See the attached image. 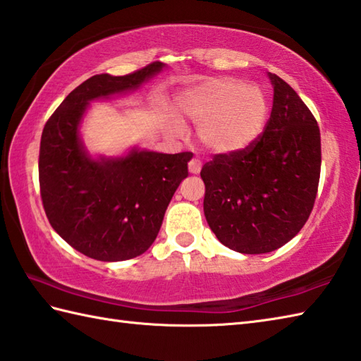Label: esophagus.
<instances>
[{"instance_id":"34e87169","label":"esophagus","mask_w":361,"mask_h":361,"mask_svg":"<svg viewBox=\"0 0 361 361\" xmlns=\"http://www.w3.org/2000/svg\"><path fill=\"white\" fill-rule=\"evenodd\" d=\"M188 170L191 174H200L202 170V161L200 159H191L188 161Z\"/></svg>"}]
</instances>
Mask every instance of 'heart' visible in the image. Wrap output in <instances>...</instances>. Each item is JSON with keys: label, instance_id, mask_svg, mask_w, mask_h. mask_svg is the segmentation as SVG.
I'll return each mask as SVG.
<instances>
[{"label": "heart", "instance_id": "heart-1", "mask_svg": "<svg viewBox=\"0 0 361 361\" xmlns=\"http://www.w3.org/2000/svg\"><path fill=\"white\" fill-rule=\"evenodd\" d=\"M179 112L197 124V137L209 151L233 154L262 135L269 106L259 87L235 78H212L183 94ZM174 129H179L178 121Z\"/></svg>", "mask_w": 361, "mask_h": 361}]
</instances>
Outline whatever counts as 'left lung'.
Returning <instances> with one entry per match:
<instances>
[{"label": "left lung", "mask_w": 361, "mask_h": 361, "mask_svg": "<svg viewBox=\"0 0 361 361\" xmlns=\"http://www.w3.org/2000/svg\"><path fill=\"white\" fill-rule=\"evenodd\" d=\"M273 110L263 134L246 149L215 154L201 170L204 215L232 251H276L302 229L321 173V135L299 94L269 73Z\"/></svg>", "instance_id": "8db88e82"}]
</instances>
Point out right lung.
Masks as SVG:
<instances>
[{
  "label": "right lung",
  "mask_w": 361,
  "mask_h": 361,
  "mask_svg": "<svg viewBox=\"0 0 361 361\" xmlns=\"http://www.w3.org/2000/svg\"><path fill=\"white\" fill-rule=\"evenodd\" d=\"M165 68L152 62L126 76L97 75L76 87L49 116L40 140V196L49 224L90 259L121 262L148 251L191 152L134 148L123 157L88 156L79 137L88 102L137 90Z\"/></svg>",
  "instance_id": "obj_1"
}]
</instances>
